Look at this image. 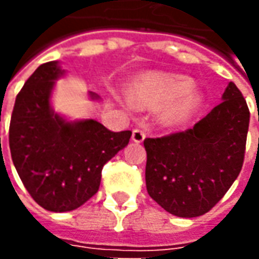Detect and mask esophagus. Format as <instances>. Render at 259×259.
<instances>
[{
    "label": "esophagus",
    "instance_id": "obj_1",
    "mask_svg": "<svg viewBox=\"0 0 259 259\" xmlns=\"http://www.w3.org/2000/svg\"><path fill=\"white\" fill-rule=\"evenodd\" d=\"M146 139V133L143 132L141 129H135L133 133H132V140L135 143H141V141Z\"/></svg>",
    "mask_w": 259,
    "mask_h": 259
}]
</instances>
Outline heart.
Masks as SVG:
<instances>
[{"label": "heart", "mask_w": 259, "mask_h": 259, "mask_svg": "<svg viewBox=\"0 0 259 259\" xmlns=\"http://www.w3.org/2000/svg\"><path fill=\"white\" fill-rule=\"evenodd\" d=\"M193 80L182 74H141L130 84L133 105L141 109L164 107L161 119L168 126H179L190 120L202 105V94L193 90Z\"/></svg>", "instance_id": "1"}]
</instances>
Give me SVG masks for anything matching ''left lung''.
<instances>
[{
	"mask_svg": "<svg viewBox=\"0 0 259 259\" xmlns=\"http://www.w3.org/2000/svg\"><path fill=\"white\" fill-rule=\"evenodd\" d=\"M222 100L193 129L144 140L147 191L175 217L206 213L241 170L250 111L233 81Z\"/></svg>",
	"mask_w": 259,
	"mask_h": 259,
	"instance_id": "left-lung-1",
	"label": "left lung"
}]
</instances>
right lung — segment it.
Masks as SVG:
<instances>
[{
	"label": "right lung",
	"mask_w": 259,
	"mask_h": 259,
	"mask_svg": "<svg viewBox=\"0 0 259 259\" xmlns=\"http://www.w3.org/2000/svg\"><path fill=\"white\" fill-rule=\"evenodd\" d=\"M64 73L58 61L40 65L16 96L9 124L16 172L33 200L51 212L73 211L90 200L104 165L132 136L130 130L111 132L94 119L69 122L54 112L50 100Z\"/></svg>",
	"instance_id": "add662e5"
}]
</instances>
